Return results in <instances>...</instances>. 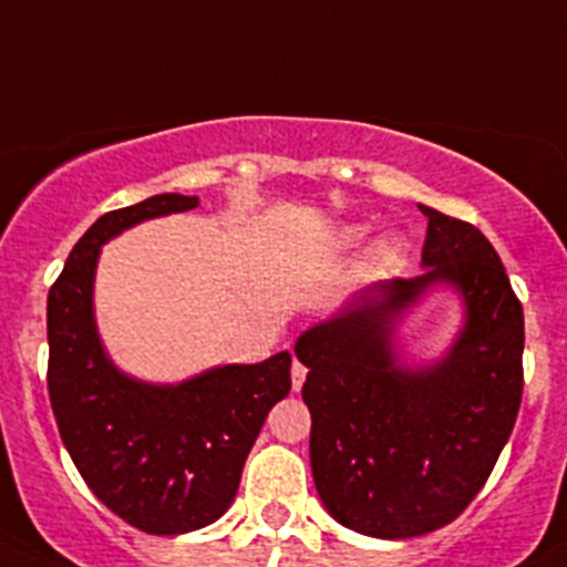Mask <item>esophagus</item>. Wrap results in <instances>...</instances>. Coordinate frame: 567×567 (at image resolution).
Wrapping results in <instances>:
<instances>
[{"label": "esophagus", "mask_w": 567, "mask_h": 567, "mask_svg": "<svg viewBox=\"0 0 567 567\" xmlns=\"http://www.w3.org/2000/svg\"><path fill=\"white\" fill-rule=\"evenodd\" d=\"M305 379H307V368L299 362V359H293V364H290V381H293L296 392L305 386Z\"/></svg>", "instance_id": "obj_1"}]
</instances>
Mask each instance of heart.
Listing matches in <instances>:
<instances>
[{"instance_id":"1","label":"heart","mask_w":567,"mask_h":567,"mask_svg":"<svg viewBox=\"0 0 567 567\" xmlns=\"http://www.w3.org/2000/svg\"><path fill=\"white\" fill-rule=\"evenodd\" d=\"M364 233H368V227H364V225L346 227V230H342V244H348V247H353V244L362 241ZM394 251H398V247H394V241H381L379 249H375V255H379L381 260H390V257H394Z\"/></svg>"}]
</instances>
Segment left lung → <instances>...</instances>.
Wrapping results in <instances>:
<instances>
[{
	"instance_id": "1",
	"label": "left lung",
	"mask_w": 567,
	"mask_h": 567,
	"mask_svg": "<svg viewBox=\"0 0 567 567\" xmlns=\"http://www.w3.org/2000/svg\"><path fill=\"white\" fill-rule=\"evenodd\" d=\"M427 216L422 274L381 279L296 340L312 416L310 463L342 527L403 540L455 522L516 425L524 390V310L488 238ZM462 296L464 326L442 360L409 369L393 331L422 295Z\"/></svg>"
}]
</instances>
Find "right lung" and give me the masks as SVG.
I'll return each instance as SVG.
<instances>
[{
  "label": "right lung",
  "mask_w": 567,
  "mask_h": 567,
  "mask_svg": "<svg viewBox=\"0 0 567 567\" xmlns=\"http://www.w3.org/2000/svg\"><path fill=\"white\" fill-rule=\"evenodd\" d=\"M197 205V197L156 194L109 210L71 249L45 307L49 398L62 444L109 511L147 535H183L225 516L268 411L290 392L288 351L219 364L181 384H147L109 359L93 307L101 247L140 221Z\"/></svg>",
  "instance_id": "obj_1"
}]
</instances>
